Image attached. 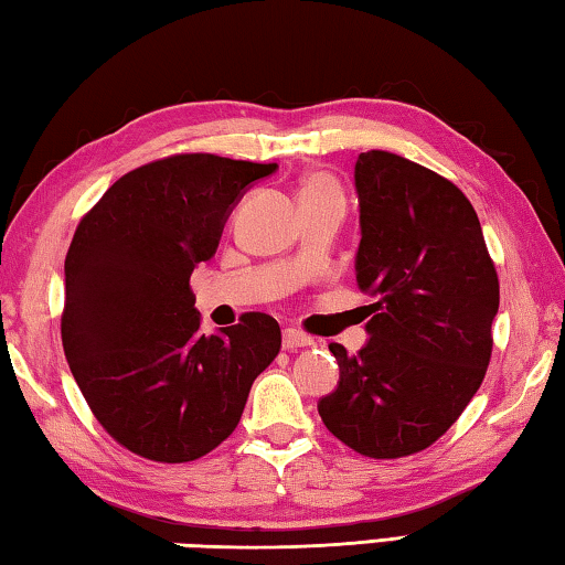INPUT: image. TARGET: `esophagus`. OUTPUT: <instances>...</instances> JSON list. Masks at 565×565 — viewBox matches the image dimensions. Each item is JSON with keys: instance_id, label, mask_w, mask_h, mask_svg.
<instances>
[{"instance_id": "1", "label": "esophagus", "mask_w": 565, "mask_h": 565, "mask_svg": "<svg viewBox=\"0 0 565 565\" xmlns=\"http://www.w3.org/2000/svg\"><path fill=\"white\" fill-rule=\"evenodd\" d=\"M310 344H315V342H312V338H310V334H305V332H300V330L288 328V330L282 332V348H285V350L310 348Z\"/></svg>"}]
</instances>
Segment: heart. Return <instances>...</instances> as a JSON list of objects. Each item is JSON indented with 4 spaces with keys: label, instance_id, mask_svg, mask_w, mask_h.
Returning a JSON list of instances; mask_svg holds the SVG:
<instances>
[{
    "label": "heart",
    "instance_id": "1",
    "mask_svg": "<svg viewBox=\"0 0 565 565\" xmlns=\"http://www.w3.org/2000/svg\"><path fill=\"white\" fill-rule=\"evenodd\" d=\"M320 195H338V198H342L340 185L334 183V178H330L328 173H312V175L305 178L300 198H320Z\"/></svg>",
    "mask_w": 565,
    "mask_h": 565
}]
</instances>
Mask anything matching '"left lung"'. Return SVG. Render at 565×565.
Segmentation results:
<instances>
[{"label":"left lung","instance_id":"obj_1","mask_svg":"<svg viewBox=\"0 0 565 565\" xmlns=\"http://www.w3.org/2000/svg\"><path fill=\"white\" fill-rule=\"evenodd\" d=\"M354 257L370 340L332 342L338 390L318 402L334 437L372 459L431 447L461 417L491 360L499 277L477 211L457 185L390 151L354 163Z\"/></svg>","mask_w":565,"mask_h":565}]
</instances>
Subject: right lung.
Masks as SVG:
<instances>
[{
	"label": "right lung",
	"mask_w": 565,
	"mask_h": 565,
	"mask_svg": "<svg viewBox=\"0 0 565 565\" xmlns=\"http://www.w3.org/2000/svg\"><path fill=\"white\" fill-rule=\"evenodd\" d=\"M275 168L168 156L118 178L76 227L64 260V354L98 424L138 457L183 463L213 451L280 352V324L265 312L203 334L191 290L233 205Z\"/></svg>",
	"instance_id": "right-lung-1"
}]
</instances>
